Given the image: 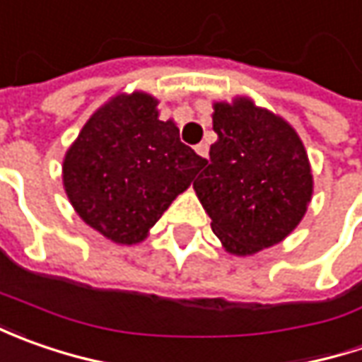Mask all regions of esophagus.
I'll use <instances>...</instances> for the list:
<instances>
[{"instance_id":"obj_1","label":"esophagus","mask_w":362,"mask_h":362,"mask_svg":"<svg viewBox=\"0 0 362 362\" xmlns=\"http://www.w3.org/2000/svg\"><path fill=\"white\" fill-rule=\"evenodd\" d=\"M195 151H197V155H199V157H207V153H209V146L205 145V143H199V145L195 146Z\"/></svg>"}]
</instances>
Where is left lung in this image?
I'll list each match as a JSON object with an SVG mask.
<instances>
[{"label":"left lung","mask_w":362,"mask_h":362,"mask_svg":"<svg viewBox=\"0 0 362 362\" xmlns=\"http://www.w3.org/2000/svg\"><path fill=\"white\" fill-rule=\"evenodd\" d=\"M214 131L217 141L193 189L221 245L252 256L302 221L313 197L308 155L282 117L245 96L214 103Z\"/></svg>","instance_id":"left-lung-1"}]
</instances>
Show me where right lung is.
Returning a JSON list of instances; mask_svg holds the SVG:
<instances>
[{
	"label": "right lung",
	"mask_w": 362,
	"mask_h": 362,
	"mask_svg": "<svg viewBox=\"0 0 362 362\" xmlns=\"http://www.w3.org/2000/svg\"><path fill=\"white\" fill-rule=\"evenodd\" d=\"M146 92L117 94L82 127L66 151V195L92 230L132 245L145 240L205 165L183 145L173 120H159Z\"/></svg>",
	"instance_id": "add662e5"
}]
</instances>
